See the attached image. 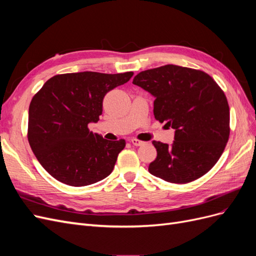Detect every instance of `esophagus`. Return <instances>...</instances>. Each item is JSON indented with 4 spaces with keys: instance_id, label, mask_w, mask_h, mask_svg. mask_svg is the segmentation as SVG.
Segmentation results:
<instances>
[{
    "instance_id": "34e87169",
    "label": "esophagus",
    "mask_w": 256,
    "mask_h": 256,
    "mask_svg": "<svg viewBox=\"0 0 256 256\" xmlns=\"http://www.w3.org/2000/svg\"><path fill=\"white\" fill-rule=\"evenodd\" d=\"M130 142H131V144H134V146H141V145H143V144H144V142H143V141L136 140V138H131Z\"/></svg>"
}]
</instances>
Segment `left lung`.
Here are the masks:
<instances>
[{"label":"left lung","mask_w":256,"mask_h":256,"mask_svg":"<svg viewBox=\"0 0 256 256\" xmlns=\"http://www.w3.org/2000/svg\"><path fill=\"white\" fill-rule=\"evenodd\" d=\"M132 83L154 96V118L175 130L171 145L152 141L157 158L150 173L174 184L206 174L230 136V108L219 85L204 72L177 65L141 72Z\"/></svg>","instance_id":"1"}]
</instances>
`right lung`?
<instances>
[{"label": "right lung", "mask_w": 256, "mask_h": 256, "mask_svg": "<svg viewBox=\"0 0 256 256\" xmlns=\"http://www.w3.org/2000/svg\"><path fill=\"white\" fill-rule=\"evenodd\" d=\"M134 72H83L52 76L33 97L28 138L37 160L56 180L83 187L109 176L125 140L109 141L88 130L102 114L108 92Z\"/></svg>", "instance_id": "obj_1"}]
</instances>
